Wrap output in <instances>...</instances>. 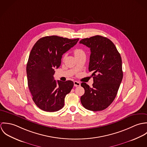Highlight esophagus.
Listing matches in <instances>:
<instances>
[{"label":"esophagus","mask_w":147,"mask_h":147,"mask_svg":"<svg viewBox=\"0 0 147 147\" xmlns=\"http://www.w3.org/2000/svg\"><path fill=\"white\" fill-rule=\"evenodd\" d=\"M74 86H79L80 85V83L77 81H75L74 82Z\"/></svg>","instance_id":"esophagus-1"}]
</instances>
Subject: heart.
Returning <instances> with one entry per match:
<instances>
[{"instance_id":"heart-1","label":"heart","mask_w":147,"mask_h":147,"mask_svg":"<svg viewBox=\"0 0 147 147\" xmlns=\"http://www.w3.org/2000/svg\"><path fill=\"white\" fill-rule=\"evenodd\" d=\"M84 53V51L80 49H76L74 50V54H75V57L78 55H80L82 53Z\"/></svg>"}]
</instances>
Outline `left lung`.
<instances>
[{
  "label": "left lung",
  "mask_w": 147,
  "mask_h": 147,
  "mask_svg": "<svg viewBox=\"0 0 147 147\" xmlns=\"http://www.w3.org/2000/svg\"><path fill=\"white\" fill-rule=\"evenodd\" d=\"M90 48L89 72H93V87L81 84L85 90L82 104L89 110L106 109L114 100L123 79L122 62L115 45L106 37L95 36L80 40Z\"/></svg>",
  "instance_id": "1"
}]
</instances>
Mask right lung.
Returning a JSON list of instances; mask_svg holds the SVG:
<instances>
[{
  "instance_id": "add662e5",
  "label": "right lung",
  "mask_w": 147,
  "mask_h": 147,
  "mask_svg": "<svg viewBox=\"0 0 147 147\" xmlns=\"http://www.w3.org/2000/svg\"><path fill=\"white\" fill-rule=\"evenodd\" d=\"M79 40L46 36L33 46L26 65L28 85L33 101L42 110L54 112L63 108L64 98L72 89L74 82H57L54 78L55 68L61 65L63 54Z\"/></svg>"
}]
</instances>
